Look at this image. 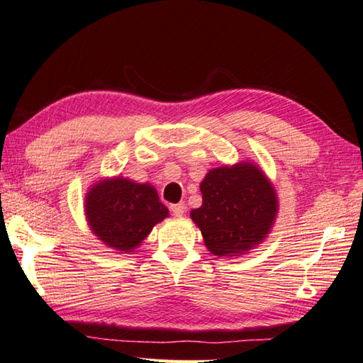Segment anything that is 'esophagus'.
Here are the masks:
<instances>
[{
	"label": "esophagus",
	"mask_w": 363,
	"mask_h": 363,
	"mask_svg": "<svg viewBox=\"0 0 363 363\" xmlns=\"http://www.w3.org/2000/svg\"><path fill=\"white\" fill-rule=\"evenodd\" d=\"M171 211L174 216H183L184 211H186V206H184V203H175V205H171Z\"/></svg>",
	"instance_id": "34e87169"
}]
</instances>
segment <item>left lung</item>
<instances>
[{"mask_svg": "<svg viewBox=\"0 0 363 363\" xmlns=\"http://www.w3.org/2000/svg\"><path fill=\"white\" fill-rule=\"evenodd\" d=\"M202 205L191 210L213 255L238 257L268 236L277 214V194L260 167L249 161L220 166L201 183Z\"/></svg>", "mask_w": 363, "mask_h": 363, "instance_id": "left-lung-1", "label": "left lung"}]
</instances>
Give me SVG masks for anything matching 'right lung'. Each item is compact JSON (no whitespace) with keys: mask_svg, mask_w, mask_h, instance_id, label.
<instances>
[{"mask_svg":"<svg viewBox=\"0 0 363 363\" xmlns=\"http://www.w3.org/2000/svg\"><path fill=\"white\" fill-rule=\"evenodd\" d=\"M84 210L94 235L119 254L133 252L169 216L152 184L122 177L95 183L86 194Z\"/></svg>","mask_w":363,"mask_h":363,"instance_id":"add662e5","label":"right lung"}]
</instances>
